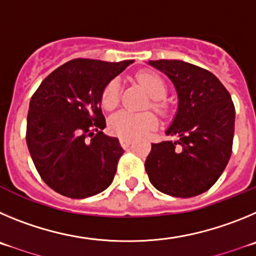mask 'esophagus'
I'll return each instance as SVG.
<instances>
[{"mask_svg":"<svg viewBox=\"0 0 256 256\" xmlns=\"http://www.w3.org/2000/svg\"><path fill=\"white\" fill-rule=\"evenodd\" d=\"M120 142H121V145H122L124 148H128V145L132 142V139H131V138H121V139H120Z\"/></svg>","mask_w":256,"mask_h":256,"instance_id":"1","label":"esophagus"}]
</instances>
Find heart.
Wrapping results in <instances>:
<instances>
[{
	"mask_svg": "<svg viewBox=\"0 0 256 256\" xmlns=\"http://www.w3.org/2000/svg\"><path fill=\"white\" fill-rule=\"evenodd\" d=\"M138 80L146 89L149 96L154 100L153 107L162 111L163 100L167 94V85L164 80L153 72L138 74ZM120 100V82L117 79L111 80L103 89L102 106L106 110H114ZM156 126V117L152 112L120 111L110 118V128L122 138L142 136Z\"/></svg>",
	"mask_w": 256,
	"mask_h": 256,
	"instance_id": "1",
	"label": "heart"
}]
</instances>
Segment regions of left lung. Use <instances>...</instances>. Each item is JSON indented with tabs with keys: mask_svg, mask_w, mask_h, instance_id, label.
<instances>
[{
	"mask_svg": "<svg viewBox=\"0 0 256 256\" xmlns=\"http://www.w3.org/2000/svg\"><path fill=\"white\" fill-rule=\"evenodd\" d=\"M176 89L178 104L167 136L152 144L145 170L152 185L176 198L206 192L216 184L232 153L234 106L210 71L180 60L148 61Z\"/></svg>",
	"mask_w": 256,
	"mask_h": 256,
	"instance_id": "obj_1",
	"label": "left lung"
}]
</instances>
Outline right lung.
Returning <instances> with one entry per match:
<instances>
[{"mask_svg":"<svg viewBox=\"0 0 256 256\" xmlns=\"http://www.w3.org/2000/svg\"><path fill=\"white\" fill-rule=\"evenodd\" d=\"M132 62L71 60L50 72L32 96L28 149L43 181L58 194L85 199L114 181L124 149L117 138L100 131L106 128L102 93Z\"/></svg>","mask_w":256,"mask_h":256,"instance_id":"right-lung-1","label":"right lung"}]
</instances>
